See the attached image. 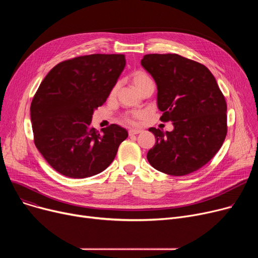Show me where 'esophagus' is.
<instances>
[{"label":"esophagus","instance_id":"34e87169","mask_svg":"<svg viewBox=\"0 0 258 258\" xmlns=\"http://www.w3.org/2000/svg\"><path fill=\"white\" fill-rule=\"evenodd\" d=\"M140 133H141V130H137V128H131V130H128L130 136H133V135H138Z\"/></svg>","mask_w":258,"mask_h":258}]
</instances>
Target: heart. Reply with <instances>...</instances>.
I'll list each match as a JSON object with an SVG mask.
<instances>
[{"instance_id":"obj_1","label":"heart","mask_w":258,"mask_h":258,"mask_svg":"<svg viewBox=\"0 0 258 258\" xmlns=\"http://www.w3.org/2000/svg\"><path fill=\"white\" fill-rule=\"evenodd\" d=\"M131 81L132 84L134 85V87L136 88L140 93L147 87L153 84V80L152 78L150 77V75L146 74L145 72L143 71H136L134 72L132 75H131ZM118 84H116L112 90H111V93L110 95L111 96H115L117 91H118ZM139 119V115H124L123 118H122V120L125 121L126 123H130V124H135L137 123V121Z\"/></svg>"}]
</instances>
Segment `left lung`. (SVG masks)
Listing matches in <instances>:
<instances>
[{
	"label": "left lung",
	"mask_w": 258,
	"mask_h": 258,
	"mask_svg": "<svg viewBox=\"0 0 258 258\" xmlns=\"http://www.w3.org/2000/svg\"><path fill=\"white\" fill-rule=\"evenodd\" d=\"M155 79L160 120L173 131L151 127L156 144L147 160L157 170L186 175L220 151L227 135V103L207 67L179 54H146L141 60Z\"/></svg>",
	"instance_id": "left-lung-1"
}]
</instances>
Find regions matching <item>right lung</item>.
Masks as SVG:
<instances>
[{
    "label": "right lung",
    "mask_w": 258,
    "mask_h": 258,
    "mask_svg": "<svg viewBox=\"0 0 258 258\" xmlns=\"http://www.w3.org/2000/svg\"><path fill=\"white\" fill-rule=\"evenodd\" d=\"M125 67L123 54H91L63 60L39 85L30 106L34 144L49 165L66 177L84 179L103 171L127 131L91 126Z\"/></svg>",
    "instance_id": "right-lung-1"
}]
</instances>
